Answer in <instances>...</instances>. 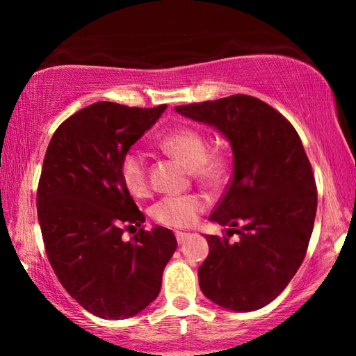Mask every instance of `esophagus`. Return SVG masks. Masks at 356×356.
Returning a JSON list of instances; mask_svg holds the SVG:
<instances>
[{"instance_id": "34e87169", "label": "esophagus", "mask_w": 356, "mask_h": 356, "mask_svg": "<svg viewBox=\"0 0 356 356\" xmlns=\"http://www.w3.org/2000/svg\"><path fill=\"white\" fill-rule=\"evenodd\" d=\"M191 237V234L190 232H176V238H177V242H179V245H182V243H185L186 240H188Z\"/></svg>"}]
</instances>
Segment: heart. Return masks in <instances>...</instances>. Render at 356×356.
Masks as SVG:
<instances>
[{
    "instance_id": "obj_1",
    "label": "heart",
    "mask_w": 356,
    "mask_h": 356,
    "mask_svg": "<svg viewBox=\"0 0 356 356\" xmlns=\"http://www.w3.org/2000/svg\"><path fill=\"white\" fill-rule=\"evenodd\" d=\"M163 152L177 156L191 168L197 179L216 184L222 174V163L216 156L209 155V141L202 131L191 127H180L166 134L159 141ZM120 180L135 197H144L149 193L146 159L138 150H130L120 159ZM207 206L202 196H166L154 204L152 216L156 222L170 227H188L195 225L197 216Z\"/></svg>"
}]
</instances>
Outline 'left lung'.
<instances>
[{
	"label": "left lung",
	"instance_id": "obj_1",
	"mask_svg": "<svg viewBox=\"0 0 356 356\" xmlns=\"http://www.w3.org/2000/svg\"><path fill=\"white\" fill-rule=\"evenodd\" d=\"M231 143V184L210 221L226 236H206L209 256L197 270L202 293L221 308H264L284 291L303 262L317 210L316 180L292 124L251 95L176 106ZM237 233L236 243L228 237Z\"/></svg>",
	"mask_w": 356,
	"mask_h": 356
}]
</instances>
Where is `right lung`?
Returning <instances> with one entry per match:
<instances>
[{
	"instance_id": "right-lung-1",
	"label": "right lung",
	"mask_w": 356,
	"mask_h": 356,
	"mask_svg": "<svg viewBox=\"0 0 356 356\" xmlns=\"http://www.w3.org/2000/svg\"><path fill=\"white\" fill-rule=\"evenodd\" d=\"M165 110L97 102L65 119L48 144L38 188L48 261L72 298L100 318L147 308L177 248L161 226L122 240L144 215L120 180V159Z\"/></svg>"
}]
</instances>
